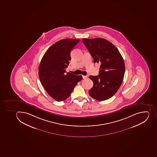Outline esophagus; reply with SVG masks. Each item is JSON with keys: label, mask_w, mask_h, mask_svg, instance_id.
<instances>
[{"label": "esophagus", "mask_w": 157, "mask_h": 157, "mask_svg": "<svg viewBox=\"0 0 157 157\" xmlns=\"http://www.w3.org/2000/svg\"><path fill=\"white\" fill-rule=\"evenodd\" d=\"M87 78V76L86 75H82V78H83V79H85V78Z\"/></svg>", "instance_id": "obj_1"}]
</instances>
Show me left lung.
<instances>
[{
    "label": "left lung",
    "mask_w": 157,
    "mask_h": 157,
    "mask_svg": "<svg viewBox=\"0 0 157 157\" xmlns=\"http://www.w3.org/2000/svg\"><path fill=\"white\" fill-rule=\"evenodd\" d=\"M94 63H100L99 75H90L93 86L89 90L91 98L98 101H105L116 94L121 86L125 65L123 57L113 44L104 38H83Z\"/></svg>",
    "instance_id": "obj_1"
}]
</instances>
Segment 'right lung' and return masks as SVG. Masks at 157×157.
Instances as JSON below:
<instances>
[{"label": "right lung", "instance_id": "obj_1", "mask_svg": "<svg viewBox=\"0 0 157 157\" xmlns=\"http://www.w3.org/2000/svg\"><path fill=\"white\" fill-rule=\"evenodd\" d=\"M79 40L67 38L60 40L45 52L38 67V76L48 94L57 101L70 97L82 75L66 72L71 60V52Z\"/></svg>", "mask_w": 157, "mask_h": 157}]
</instances>
